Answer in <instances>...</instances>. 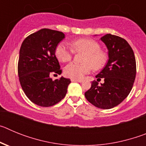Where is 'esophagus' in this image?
Segmentation results:
<instances>
[{"label":"esophagus","mask_w":146,"mask_h":146,"mask_svg":"<svg viewBox=\"0 0 146 146\" xmlns=\"http://www.w3.org/2000/svg\"><path fill=\"white\" fill-rule=\"evenodd\" d=\"M71 80H72V82H82V80H77V79H72Z\"/></svg>","instance_id":"1"}]
</instances>
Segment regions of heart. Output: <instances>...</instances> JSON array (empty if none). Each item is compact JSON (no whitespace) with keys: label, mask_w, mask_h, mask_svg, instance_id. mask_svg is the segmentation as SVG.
<instances>
[{"label":"heart","mask_w":146,"mask_h":146,"mask_svg":"<svg viewBox=\"0 0 146 146\" xmlns=\"http://www.w3.org/2000/svg\"><path fill=\"white\" fill-rule=\"evenodd\" d=\"M72 48L75 52H85L83 64L71 63L64 68V74L72 79H82L86 74L90 73L93 69H102L106 64L108 55L100 50V45L95 40L90 38H79L72 42ZM74 51L69 48L65 42H60L55 49V55L58 60L68 62L72 60Z\"/></svg>","instance_id":"heart-1"}]
</instances>
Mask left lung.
<instances>
[{
  "label": "left lung",
  "mask_w": 146,
  "mask_h": 146,
  "mask_svg": "<svg viewBox=\"0 0 146 146\" xmlns=\"http://www.w3.org/2000/svg\"><path fill=\"white\" fill-rule=\"evenodd\" d=\"M101 40L108 48L109 59L96 77L104 78V82L99 85L96 80L92 81L85 96L96 108L110 109L129 94L136 76V61L133 50L124 38L109 33Z\"/></svg>",
  "instance_id": "obj_1"
}]
</instances>
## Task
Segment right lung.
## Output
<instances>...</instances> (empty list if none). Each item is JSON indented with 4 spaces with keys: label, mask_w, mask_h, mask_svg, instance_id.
Listing matches in <instances>:
<instances>
[{
    "label": "right lung",
    "mask_w": 146,
    "mask_h": 146,
    "mask_svg": "<svg viewBox=\"0 0 146 146\" xmlns=\"http://www.w3.org/2000/svg\"><path fill=\"white\" fill-rule=\"evenodd\" d=\"M65 38L64 33L43 28L29 35L22 43L18 61V76L27 97L41 107H50L65 97L71 80L61 77L52 80L50 75L62 70L55 49Z\"/></svg>",
    "instance_id": "add662e5"
}]
</instances>
